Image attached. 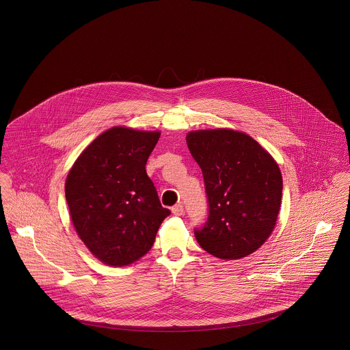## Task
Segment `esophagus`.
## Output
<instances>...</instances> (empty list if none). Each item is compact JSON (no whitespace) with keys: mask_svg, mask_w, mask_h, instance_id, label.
<instances>
[{"mask_svg":"<svg viewBox=\"0 0 350 350\" xmlns=\"http://www.w3.org/2000/svg\"><path fill=\"white\" fill-rule=\"evenodd\" d=\"M172 213L174 214V215H183V206L181 203H177V204H174L173 207H172Z\"/></svg>","mask_w":350,"mask_h":350,"instance_id":"esophagus-1","label":"esophagus"}]
</instances>
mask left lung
<instances>
[{"mask_svg": "<svg viewBox=\"0 0 350 350\" xmlns=\"http://www.w3.org/2000/svg\"><path fill=\"white\" fill-rule=\"evenodd\" d=\"M208 200V217L194 230L200 247L221 260H239L271 234L282 200L275 160L250 135L230 129L186 135Z\"/></svg>", "mask_w": 350, "mask_h": 350, "instance_id": "obj_1", "label": "left lung"}]
</instances>
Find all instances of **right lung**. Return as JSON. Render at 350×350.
Instances as JSON below:
<instances>
[{"label":"right lung","mask_w":350,"mask_h":350,"mask_svg":"<svg viewBox=\"0 0 350 350\" xmlns=\"http://www.w3.org/2000/svg\"><path fill=\"white\" fill-rule=\"evenodd\" d=\"M159 137V131L113 127L83 150L68 173L72 223L106 265L126 267L143 257L170 214L146 172Z\"/></svg>","instance_id":"1"}]
</instances>
